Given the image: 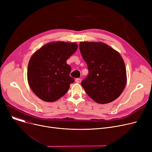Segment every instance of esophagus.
Instances as JSON below:
<instances>
[{"instance_id": "34e87169", "label": "esophagus", "mask_w": 152, "mask_h": 152, "mask_svg": "<svg viewBox=\"0 0 152 152\" xmlns=\"http://www.w3.org/2000/svg\"><path fill=\"white\" fill-rule=\"evenodd\" d=\"M75 81L77 83H80L81 82V79H79V78H76L75 79Z\"/></svg>"}]
</instances>
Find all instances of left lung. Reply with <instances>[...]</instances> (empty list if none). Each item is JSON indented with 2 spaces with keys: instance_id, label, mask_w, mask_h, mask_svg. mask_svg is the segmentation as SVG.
I'll use <instances>...</instances> for the list:
<instances>
[{
  "instance_id": "8db88e82",
  "label": "left lung",
  "mask_w": 152,
  "mask_h": 152,
  "mask_svg": "<svg viewBox=\"0 0 152 152\" xmlns=\"http://www.w3.org/2000/svg\"><path fill=\"white\" fill-rule=\"evenodd\" d=\"M79 50L89 69L88 76L81 83L87 94L100 104L116 100L127 82L126 66L121 55L99 42H81Z\"/></svg>"
}]
</instances>
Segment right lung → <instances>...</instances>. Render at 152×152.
<instances>
[{
  "instance_id": "obj_1",
  "label": "right lung",
  "mask_w": 152,
  "mask_h": 152,
  "mask_svg": "<svg viewBox=\"0 0 152 152\" xmlns=\"http://www.w3.org/2000/svg\"><path fill=\"white\" fill-rule=\"evenodd\" d=\"M77 49L75 42H52L32 55L28 66V81L39 99L53 102L68 92L75 79L69 76L71 68L66 60Z\"/></svg>"
}]
</instances>
